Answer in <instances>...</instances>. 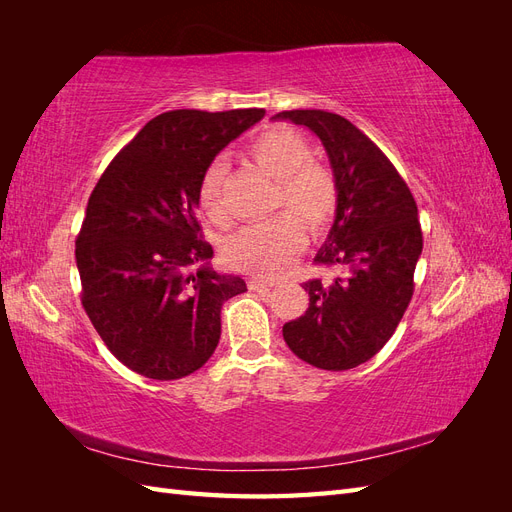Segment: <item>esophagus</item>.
Instances as JSON below:
<instances>
[{
    "instance_id": "34e87169",
    "label": "esophagus",
    "mask_w": 512,
    "mask_h": 512,
    "mask_svg": "<svg viewBox=\"0 0 512 512\" xmlns=\"http://www.w3.org/2000/svg\"><path fill=\"white\" fill-rule=\"evenodd\" d=\"M250 290H256V292H269V290H271V284L258 280V277H252V280H250Z\"/></svg>"
}]
</instances>
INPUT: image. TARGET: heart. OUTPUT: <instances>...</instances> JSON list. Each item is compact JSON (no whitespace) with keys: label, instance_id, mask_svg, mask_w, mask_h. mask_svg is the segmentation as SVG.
Returning <instances> with one entry per match:
<instances>
[{"label":"heart","instance_id":"b5f03b06","mask_svg":"<svg viewBox=\"0 0 512 512\" xmlns=\"http://www.w3.org/2000/svg\"><path fill=\"white\" fill-rule=\"evenodd\" d=\"M250 156L256 166L275 179L273 207H286L267 222L241 228L224 243V256L232 267L256 275L280 273L299 254L305 243L303 228L312 235L327 228L337 207L333 177L318 164H312V147L290 128H275L260 134ZM226 166L215 160L207 166L198 185V205L213 224H226L224 207ZM302 224L299 225L298 222Z\"/></svg>","mask_w":512,"mask_h":512}]
</instances>
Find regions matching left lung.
Here are the masks:
<instances>
[{
	"instance_id": "8db88e82",
	"label": "left lung",
	"mask_w": 512,
	"mask_h": 512,
	"mask_svg": "<svg viewBox=\"0 0 512 512\" xmlns=\"http://www.w3.org/2000/svg\"><path fill=\"white\" fill-rule=\"evenodd\" d=\"M275 121L312 130L327 151L337 207L316 262L333 280H309V307L284 324L288 348L305 363L344 371L369 361L395 333L414 292L423 252L418 209L389 158L348 119L327 111H282Z\"/></svg>"
}]
</instances>
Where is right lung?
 Listing matches in <instances>:
<instances>
[{"instance_id":"1","label":"right lung","mask_w":512,"mask_h":512,"mask_svg":"<svg viewBox=\"0 0 512 512\" xmlns=\"http://www.w3.org/2000/svg\"><path fill=\"white\" fill-rule=\"evenodd\" d=\"M265 117L262 108L153 117L108 164L76 237L83 307L106 348L136 374L177 380L218 348L239 275L209 267L198 185L215 156Z\"/></svg>"}]
</instances>
